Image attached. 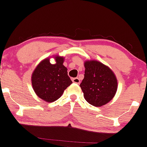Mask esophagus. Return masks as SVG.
<instances>
[{"instance_id":"esophagus-1","label":"esophagus","mask_w":147,"mask_h":147,"mask_svg":"<svg viewBox=\"0 0 147 147\" xmlns=\"http://www.w3.org/2000/svg\"><path fill=\"white\" fill-rule=\"evenodd\" d=\"M72 82L74 83H76V84H80V80L78 78H72Z\"/></svg>"}]
</instances>
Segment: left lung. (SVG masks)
<instances>
[{
	"instance_id": "8db88e82",
	"label": "left lung",
	"mask_w": 147,
	"mask_h": 147,
	"mask_svg": "<svg viewBox=\"0 0 147 147\" xmlns=\"http://www.w3.org/2000/svg\"><path fill=\"white\" fill-rule=\"evenodd\" d=\"M84 76L80 84L88 103L101 107L108 103L116 94L117 80L112 70L95 60L84 63Z\"/></svg>"
}]
</instances>
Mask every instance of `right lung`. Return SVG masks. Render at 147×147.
Returning <instances> with one entry per match:
<instances>
[{
	"mask_svg": "<svg viewBox=\"0 0 147 147\" xmlns=\"http://www.w3.org/2000/svg\"><path fill=\"white\" fill-rule=\"evenodd\" d=\"M55 61V64L52 65L50 59H45L32 75L34 91L40 98L47 102L60 98L65 89L72 83L67 75V69L63 65L64 58L56 56Z\"/></svg>",
	"mask_w": 147,
	"mask_h": 147,
	"instance_id": "right-lung-1",
	"label": "right lung"
}]
</instances>
